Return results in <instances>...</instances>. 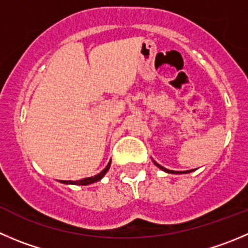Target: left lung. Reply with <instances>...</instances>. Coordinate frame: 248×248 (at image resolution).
Here are the masks:
<instances>
[{
  "label": "left lung",
  "instance_id": "obj_1",
  "mask_svg": "<svg viewBox=\"0 0 248 248\" xmlns=\"http://www.w3.org/2000/svg\"><path fill=\"white\" fill-rule=\"evenodd\" d=\"M153 162H155V161H153ZM155 166H157V167H158V168H161V169H162V170L167 171V173H171V174H183V173H187V170H186V171H178V170H169V169H166V168H163V167H162V166H159V164H158V163H155Z\"/></svg>",
  "mask_w": 248,
  "mask_h": 248
}]
</instances>
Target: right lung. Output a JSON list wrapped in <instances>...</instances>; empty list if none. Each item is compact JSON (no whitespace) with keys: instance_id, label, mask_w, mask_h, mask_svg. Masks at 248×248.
Masks as SVG:
<instances>
[{"instance_id":"1","label":"right lung","mask_w":248,"mask_h":248,"mask_svg":"<svg viewBox=\"0 0 248 248\" xmlns=\"http://www.w3.org/2000/svg\"><path fill=\"white\" fill-rule=\"evenodd\" d=\"M109 166H110V162L108 163V166L106 167L105 169H103L102 171H101L100 174H97V175L95 176H91V178H86V179H82V180H78V181H72V180H63L62 183L64 184H75V185H89V184H93V183H96V181H98L100 179L103 178V175H105L106 173H107V170L109 169Z\"/></svg>"}]
</instances>
